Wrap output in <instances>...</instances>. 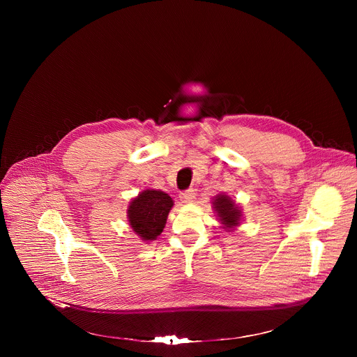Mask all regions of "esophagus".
Listing matches in <instances>:
<instances>
[{"mask_svg":"<svg viewBox=\"0 0 357 357\" xmlns=\"http://www.w3.org/2000/svg\"><path fill=\"white\" fill-rule=\"evenodd\" d=\"M195 196H196L195 190L193 189H188V190H185V192H182L179 195V199H181L182 203H192L195 200Z\"/></svg>","mask_w":357,"mask_h":357,"instance_id":"34e87169","label":"esophagus"}]
</instances>
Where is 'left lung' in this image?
<instances>
[{"label": "left lung", "instance_id": "1", "mask_svg": "<svg viewBox=\"0 0 357 357\" xmlns=\"http://www.w3.org/2000/svg\"><path fill=\"white\" fill-rule=\"evenodd\" d=\"M212 208L225 231H234L243 220L241 208L227 193H219L212 199Z\"/></svg>", "mask_w": 357, "mask_h": 357}]
</instances>
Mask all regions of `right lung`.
Returning <instances> with one entry per match:
<instances>
[{"label": "right lung", "instance_id": "add662e5", "mask_svg": "<svg viewBox=\"0 0 357 357\" xmlns=\"http://www.w3.org/2000/svg\"><path fill=\"white\" fill-rule=\"evenodd\" d=\"M174 208L172 197L160 189H144L131 199L127 219L131 230L145 243L157 240Z\"/></svg>", "mask_w": 357, "mask_h": 357}]
</instances>
